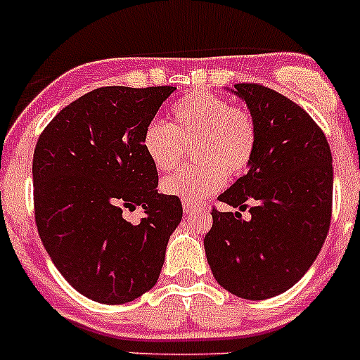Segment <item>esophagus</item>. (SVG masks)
<instances>
[{
	"label": "esophagus",
	"mask_w": 360,
	"mask_h": 360,
	"mask_svg": "<svg viewBox=\"0 0 360 360\" xmlns=\"http://www.w3.org/2000/svg\"><path fill=\"white\" fill-rule=\"evenodd\" d=\"M183 207H184V213L186 214L195 213V211H204L202 206H199V204H193V202H183Z\"/></svg>",
	"instance_id": "34e87169"
}]
</instances>
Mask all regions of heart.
<instances>
[{"instance_id": "heart-1", "label": "heart", "mask_w": 360, "mask_h": 360, "mask_svg": "<svg viewBox=\"0 0 360 360\" xmlns=\"http://www.w3.org/2000/svg\"><path fill=\"white\" fill-rule=\"evenodd\" d=\"M172 124L150 120L142 133V149L161 172L172 170L195 143L191 158L199 161L161 181L165 195L199 202L224 186L227 176H240L254 160L257 127L243 108L211 92H193L170 110Z\"/></svg>"}]
</instances>
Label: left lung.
Wrapping results in <instances>:
<instances>
[{"label": "left lung", "instance_id": "obj_1", "mask_svg": "<svg viewBox=\"0 0 360 360\" xmlns=\"http://www.w3.org/2000/svg\"><path fill=\"white\" fill-rule=\"evenodd\" d=\"M257 127L248 172L218 200L244 210H213L204 248L213 277L224 290L247 300H266L297 284L327 238L332 217V154L323 131L286 96L238 83Z\"/></svg>", "mask_w": 360, "mask_h": 360}]
</instances>
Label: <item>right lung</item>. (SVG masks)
<instances>
[{
    "mask_svg": "<svg viewBox=\"0 0 360 360\" xmlns=\"http://www.w3.org/2000/svg\"><path fill=\"white\" fill-rule=\"evenodd\" d=\"M176 86H103L46 126L33 153L39 236L74 290L126 304L158 282L170 234L183 218L177 197L158 193V170L142 149L143 127ZM140 205L131 224L122 210Z\"/></svg>",
    "mask_w": 360,
    "mask_h": 360,
    "instance_id": "1",
    "label": "right lung"
}]
</instances>
